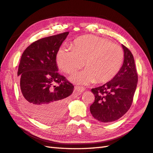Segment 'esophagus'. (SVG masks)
I'll return each mask as SVG.
<instances>
[{"instance_id": "obj_1", "label": "esophagus", "mask_w": 153, "mask_h": 153, "mask_svg": "<svg viewBox=\"0 0 153 153\" xmlns=\"http://www.w3.org/2000/svg\"><path fill=\"white\" fill-rule=\"evenodd\" d=\"M85 88H83V87H79V86H76V87H75V91L76 93L79 94H81L83 92L85 91Z\"/></svg>"}]
</instances>
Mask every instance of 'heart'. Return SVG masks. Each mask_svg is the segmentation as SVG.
Returning a JSON list of instances; mask_svg holds the SVG:
<instances>
[{
    "label": "heart",
    "mask_w": 153,
    "mask_h": 153,
    "mask_svg": "<svg viewBox=\"0 0 153 153\" xmlns=\"http://www.w3.org/2000/svg\"><path fill=\"white\" fill-rule=\"evenodd\" d=\"M121 47L104 38L95 36L81 37L74 42L72 48H62L57 54V63L64 72L72 74L83 66L87 69L75 74L74 83L87 85L103 83L118 73L123 61Z\"/></svg>",
    "instance_id": "1"
}]
</instances>
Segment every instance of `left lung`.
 <instances>
[{"label": "left lung", "instance_id": "left-lung-1", "mask_svg": "<svg viewBox=\"0 0 153 153\" xmlns=\"http://www.w3.org/2000/svg\"><path fill=\"white\" fill-rule=\"evenodd\" d=\"M122 47L124 60L118 73L107 83L91 90L95 100L90 107V111L101 122H112L120 119L132 103L138 73L131 52L123 45Z\"/></svg>", "mask_w": 153, "mask_h": 153}]
</instances>
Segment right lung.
<instances>
[{
    "mask_svg": "<svg viewBox=\"0 0 153 153\" xmlns=\"http://www.w3.org/2000/svg\"><path fill=\"white\" fill-rule=\"evenodd\" d=\"M69 32L42 38L22 54L17 76L22 100L30 116L42 122L59 120L65 114L74 85L60 75L57 53Z\"/></svg>",
    "mask_w": 153,
    "mask_h": 153,
    "instance_id": "1",
    "label": "right lung"
}]
</instances>
